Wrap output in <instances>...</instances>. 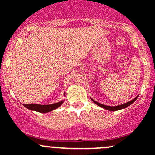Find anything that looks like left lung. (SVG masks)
<instances>
[{
  "label": "left lung",
  "mask_w": 155,
  "mask_h": 155,
  "mask_svg": "<svg viewBox=\"0 0 155 155\" xmlns=\"http://www.w3.org/2000/svg\"><path fill=\"white\" fill-rule=\"evenodd\" d=\"M137 98V97H136V98H134V99L131 100V101H130V102H126V103L123 104V105H117V106H108V105H103V104H101V103H99V102H96V101H94V100H93L92 98H91V99L92 100L93 102H94V103L96 104V105H99L100 107L103 108V109H107V110H109V111H117V110H120V109H125V108H127V106H129V105H130L131 104L133 103V102H135V101H136Z\"/></svg>",
  "instance_id": "obj_1"
}]
</instances>
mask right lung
<instances>
[{
	"label": "right lung",
	"mask_w": 155,
	"mask_h": 155,
	"mask_svg": "<svg viewBox=\"0 0 155 155\" xmlns=\"http://www.w3.org/2000/svg\"><path fill=\"white\" fill-rule=\"evenodd\" d=\"M63 101L59 102L57 103L51 104V105H39V104H23L25 107H26L27 109H30V110H34L36 112H39V113H48L52 110L57 109L59 106H61L63 103Z\"/></svg>",
	"instance_id": "obj_1"
}]
</instances>
